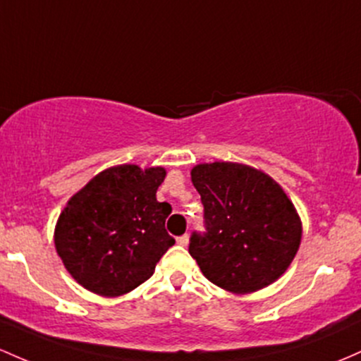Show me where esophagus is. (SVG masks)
<instances>
[{"instance_id": "esophagus-1", "label": "esophagus", "mask_w": 361, "mask_h": 361, "mask_svg": "<svg viewBox=\"0 0 361 361\" xmlns=\"http://www.w3.org/2000/svg\"><path fill=\"white\" fill-rule=\"evenodd\" d=\"M188 238H190L188 235H181V236H178V238H176L178 245H181V247H187V245H188Z\"/></svg>"}]
</instances>
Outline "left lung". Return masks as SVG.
<instances>
[{"label": "left lung", "instance_id": "8db88e82", "mask_svg": "<svg viewBox=\"0 0 361 361\" xmlns=\"http://www.w3.org/2000/svg\"><path fill=\"white\" fill-rule=\"evenodd\" d=\"M192 181L205 231L192 233L188 252L204 276L231 293L262 290L283 276L302 241V223L283 188L236 162L195 166Z\"/></svg>", "mask_w": 361, "mask_h": 361}]
</instances>
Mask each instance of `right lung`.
I'll return each instance as SVG.
<instances>
[{"label":"right lung","mask_w":361,"mask_h":361,"mask_svg":"<svg viewBox=\"0 0 361 361\" xmlns=\"http://www.w3.org/2000/svg\"><path fill=\"white\" fill-rule=\"evenodd\" d=\"M164 176L162 168L114 166L68 200L54 245L66 271L85 290L120 296L154 274L174 245L164 226L171 205L156 199Z\"/></svg>","instance_id":"right-lung-1"}]
</instances>
